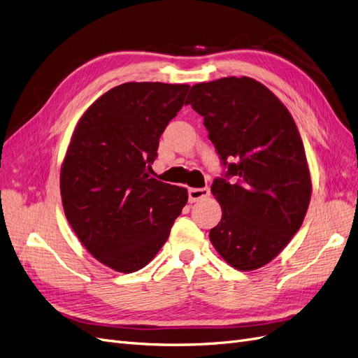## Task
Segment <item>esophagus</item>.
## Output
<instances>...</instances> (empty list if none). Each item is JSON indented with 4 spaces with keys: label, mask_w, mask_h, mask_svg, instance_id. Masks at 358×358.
<instances>
[{
    "label": "esophagus",
    "mask_w": 358,
    "mask_h": 358,
    "mask_svg": "<svg viewBox=\"0 0 358 358\" xmlns=\"http://www.w3.org/2000/svg\"><path fill=\"white\" fill-rule=\"evenodd\" d=\"M188 196H189V201L191 203H196L199 200H203L206 197H209L210 196V189L209 188H189Z\"/></svg>",
    "instance_id": "34e87169"
}]
</instances>
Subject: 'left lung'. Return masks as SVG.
I'll use <instances>...</instances> for the list:
<instances>
[{
	"label": "left lung",
	"mask_w": 358,
	"mask_h": 358,
	"mask_svg": "<svg viewBox=\"0 0 358 358\" xmlns=\"http://www.w3.org/2000/svg\"><path fill=\"white\" fill-rule=\"evenodd\" d=\"M188 104L236 179L213 182L222 216L210 242L231 267L257 270L282 252L309 208L312 179L297 125L272 91L246 76L194 85Z\"/></svg>",
	"instance_id": "8db88e82"
}]
</instances>
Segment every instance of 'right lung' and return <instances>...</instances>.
Segmentation results:
<instances>
[{
    "label": "right lung",
    "instance_id": "right-lung-1",
    "mask_svg": "<svg viewBox=\"0 0 358 358\" xmlns=\"http://www.w3.org/2000/svg\"><path fill=\"white\" fill-rule=\"evenodd\" d=\"M189 85L128 82L104 92L76 125L59 173L66 218L80 243L115 272L152 262L188 191L149 176L159 137Z\"/></svg>",
    "mask_w": 358,
    "mask_h": 358
}]
</instances>
